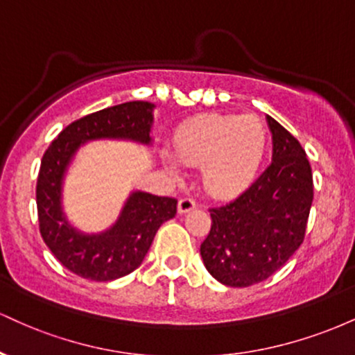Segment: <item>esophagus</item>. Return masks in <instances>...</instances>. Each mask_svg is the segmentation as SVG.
Returning a JSON list of instances; mask_svg holds the SVG:
<instances>
[{
	"label": "esophagus",
	"instance_id": "1",
	"mask_svg": "<svg viewBox=\"0 0 355 355\" xmlns=\"http://www.w3.org/2000/svg\"><path fill=\"white\" fill-rule=\"evenodd\" d=\"M195 207H197V203H195L193 198H182V200H178V211L180 214H187V211L193 210Z\"/></svg>",
	"mask_w": 355,
	"mask_h": 355
}]
</instances>
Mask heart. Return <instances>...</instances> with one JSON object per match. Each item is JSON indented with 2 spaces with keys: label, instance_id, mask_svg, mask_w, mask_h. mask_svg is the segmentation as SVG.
Here are the masks:
<instances>
[{
  "label": "heart",
  "instance_id": "b5f03b06",
  "mask_svg": "<svg viewBox=\"0 0 355 355\" xmlns=\"http://www.w3.org/2000/svg\"><path fill=\"white\" fill-rule=\"evenodd\" d=\"M173 148L183 164L202 166L203 187L218 198L243 193L262 168L267 130L255 116L198 115L187 120L173 135ZM173 175H180L170 152L162 153Z\"/></svg>",
  "mask_w": 355,
  "mask_h": 355
}]
</instances>
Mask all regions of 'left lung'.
Instances as JSON below:
<instances>
[{
	"label": "left lung",
	"instance_id": "8db88e82",
	"mask_svg": "<svg viewBox=\"0 0 355 355\" xmlns=\"http://www.w3.org/2000/svg\"><path fill=\"white\" fill-rule=\"evenodd\" d=\"M272 164L227 205L210 209L200 245L207 270L229 287H250L274 275L302 245L313 200L312 168L299 140L267 116Z\"/></svg>",
	"mask_w": 355,
	"mask_h": 355
}]
</instances>
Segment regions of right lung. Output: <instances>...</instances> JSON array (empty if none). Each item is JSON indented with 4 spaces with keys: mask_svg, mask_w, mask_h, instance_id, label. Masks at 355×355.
I'll return each mask as SVG.
<instances>
[{
    "mask_svg": "<svg viewBox=\"0 0 355 355\" xmlns=\"http://www.w3.org/2000/svg\"><path fill=\"white\" fill-rule=\"evenodd\" d=\"M153 105L128 101L73 121L42 158L36 182L40 234L51 254L73 274L96 282L128 275L144 262L155 234L177 214V198L133 191L115 225L101 234H81L61 209V185L73 155L81 144L98 138H121L148 145Z\"/></svg>",
    "mask_w": 355,
    "mask_h": 355,
    "instance_id": "right-lung-1",
    "label": "right lung"
}]
</instances>
